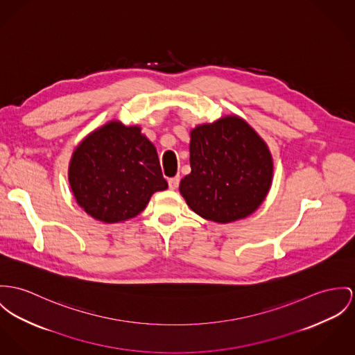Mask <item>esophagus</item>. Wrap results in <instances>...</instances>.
I'll list each match as a JSON object with an SVG mask.
<instances>
[{
  "label": "esophagus",
  "mask_w": 355,
  "mask_h": 355,
  "mask_svg": "<svg viewBox=\"0 0 355 355\" xmlns=\"http://www.w3.org/2000/svg\"><path fill=\"white\" fill-rule=\"evenodd\" d=\"M178 185H180V177H178V175L168 180V188H170V189L174 191V189L178 188Z\"/></svg>",
  "instance_id": "obj_1"
}]
</instances>
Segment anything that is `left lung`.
<instances>
[{"label":"left lung","mask_w":355,"mask_h":355,"mask_svg":"<svg viewBox=\"0 0 355 355\" xmlns=\"http://www.w3.org/2000/svg\"><path fill=\"white\" fill-rule=\"evenodd\" d=\"M191 174L180 191L193 212L231 223L255 212L272 187L268 144L239 116H225L191 131Z\"/></svg>","instance_id":"obj_1"}]
</instances>
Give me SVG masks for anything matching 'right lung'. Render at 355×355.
I'll return each instance as SVG.
<instances>
[{
	"instance_id": "right-lung-1",
	"label": "right lung",
	"mask_w": 355,
	"mask_h": 355,
	"mask_svg": "<svg viewBox=\"0 0 355 355\" xmlns=\"http://www.w3.org/2000/svg\"><path fill=\"white\" fill-rule=\"evenodd\" d=\"M69 182L82 209L110 224L135 218L155 191L167 189L154 144L139 125L114 120L77 146Z\"/></svg>"
}]
</instances>
